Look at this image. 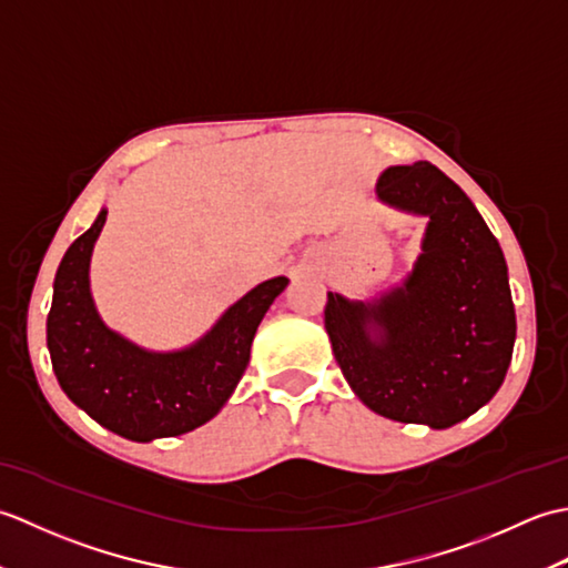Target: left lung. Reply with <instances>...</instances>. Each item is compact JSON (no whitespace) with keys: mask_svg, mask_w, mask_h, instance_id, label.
<instances>
[{"mask_svg":"<svg viewBox=\"0 0 568 568\" xmlns=\"http://www.w3.org/2000/svg\"><path fill=\"white\" fill-rule=\"evenodd\" d=\"M376 195L427 216L422 253L371 303L327 293L324 327L361 403L446 429L484 407L508 373L517 332L508 265L474 202L437 165H393Z\"/></svg>","mask_w":568,"mask_h":568,"instance_id":"8db88e82","label":"left lung"}]
</instances>
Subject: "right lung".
I'll use <instances>...</instances> for the list:
<instances>
[{
	"label": "right lung",
	"mask_w": 568,
	"mask_h": 568,
	"mask_svg": "<svg viewBox=\"0 0 568 568\" xmlns=\"http://www.w3.org/2000/svg\"><path fill=\"white\" fill-rule=\"evenodd\" d=\"M104 222L106 210L72 241L58 265L45 322L55 378L72 403L119 437H178L210 422L232 397L258 324L287 287V277L253 287L195 344L149 352L106 327L94 307L90 258Z\"/></svg>",
	"instance_id": "right-lung-1"
}]
</instances>
